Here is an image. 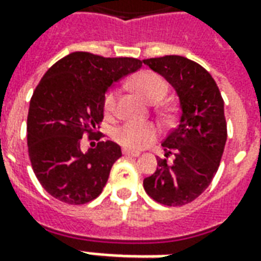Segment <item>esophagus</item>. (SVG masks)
<instances>
[{"label": "esophagus", "mask_w": 261, "mask_h": 261, "mask_svg": "<svg viewBox=\"0 0 261 261\" xmlns=\"http://www.w3.org/2000/svg\"><path fill=\"white\" fill-rule=\"evenodd\" d=\"M123 155L125 156H140V152H134V151H128V149H123Z\"/></svg>", "instance_id": "esophagus-1"}]
</instances>
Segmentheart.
<instances>
[{
  "instance_id": "heart-1",
  "label": "heart",
  "mask_w": 261,
  "mask_h": 261,
  "mask_svg": "<svg viewBox=\"0 0 261 261\" xmlns=\"http://www.w3.org/2000/svg\"><path fill=\"white\" fill-rule=\"evenodd\" d=\"M133 88L141 95L147 102H159L162 100L168 92V85L158 74L151 71H144L138 74L133 80ZM117 103V92L109 91L103 100L105 113L110 116L116 110ZM158 130L151 123H142V121H128L113 133L114 141L119 142L125 149L138 151L142 149L156 138Z\"/></svg>"
}]
</instances>
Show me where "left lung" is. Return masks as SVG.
<instances>
[{
    "label": "left lung",
    "instance_id": "left-lung-1",
    "mask_svg": "<svg viewBox=\"0 0 261 261\" xmlns=\"http://www.w3.org/2000/svg\"><path fill=\"white\" fill-rule=\"evenodd\" d=\"M169 82L179 99V121L162 142L165 155L144 189L155 201L179 207L192 202L213 180L224 153L226 121L224 100L207 69L181 56L142 60Z\"/></svg>",
    "mask_w": 261,
    "mask_h": 261
}]
</instances>
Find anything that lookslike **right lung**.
Masks as SVG:
<instances>
[{"label":"right lung","instance_id":"obj_1","mask_svg":"<svg viewBox=\"0 0 261 261\" xmlns=\"http://www.w3.org/2000/svg\"><path fill=\"white\" fill-rule=\"evenodd\" d=\"M141 67L131 57L74 51L43 75L29 106L28 148L33 172L50 196L85 204L102 193L121 148L102 141L84 152L81 138L93 136L102 123L109 88Z\"/></svg>","mask_w":261,"mask_h":261}]
</instances>
